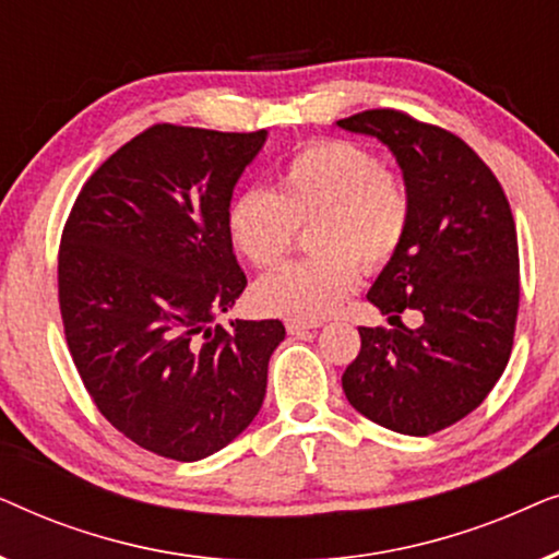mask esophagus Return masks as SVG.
I'll return each mask as SVG.
<instances>
[{"mask_svg":"<svg viewBox=\"0 0 559 559\" xmlns=\"http://www.w3.org/2000/svg\"><path fill=\"white\" fill-rule=\"evenodd\" d=\"M285 328H287L289 335H302V333L312 331V328H320V323H318V320H297V318H289L287 323H285Z\"/></svg>","mask_w":559,"mask_h":559,"instance_id":"1","label":"esophagus"}]
</instances>
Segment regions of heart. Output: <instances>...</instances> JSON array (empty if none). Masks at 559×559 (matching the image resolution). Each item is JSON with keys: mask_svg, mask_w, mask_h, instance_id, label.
<instances>
[{"mask_svg": "<svg viewBox=\"0 0 559 559\" xmlns=\"http://www.w3.org/2000/svg\"><path fill=\"white\" fill-rule=\"evenodd\" d=\"M412 221L404 180L384 170L371 150L348 140H320L293 152L277 186L247 188L226 211L234 249L254 266H272L312 226L318 257L264 274L254 297L274 316L318 320L354 295L361 264L379 270L400 251Z\"/></svg>", "mask_w": 559, "mask_h": 559, "instance_id": "obj_1", "label": "heart"}]
</instances>
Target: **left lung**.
<instances>
[{
	"label": "left lung",
	"mask_w": 559,
	"mask_h": 559,
	"mask_svg": "<svg viewBox=\"0 0 559 559\" xmlns=\"http://www.w3.org/2000/svg\"><path fill=\"white\" fill-rule=\"evenodd\" d=\"M377 136L412 198L407 239L369 289L394 328H358L343 373L356 412L386 430L432 435L471 415L507 369L519 312L516 226L501 182L448 129L394 109L335 121ZM419 309V329L399 312Z\"/></svg>",
	"instance_id": "obj_1"
}]
</instances>
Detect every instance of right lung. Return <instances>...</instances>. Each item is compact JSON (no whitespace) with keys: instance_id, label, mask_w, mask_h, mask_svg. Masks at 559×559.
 Returning <instances> with one entry per match:
<instances>
[{"instance_id":"obj_1","label":"right lung","mask_w":559,"mask_h":559,"mask_svg":"<svg viewBox=\"0 0 559 559\" xmlns=\"http://www.w3.org/2000/svg\"><path fill=\"white\" fill-rule=\"evenodd\" d=\"M266 132L155 124L86 180L58 251L66 341L98 412L193 463L247 430L280 320L213 325L247 287L226 211Z\"/></svg>"}]
</instances>
